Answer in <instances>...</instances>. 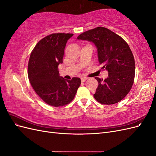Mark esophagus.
Returning a JSON list of instances; mask_svg holds the SVG:
<instances>
[{
	"label": "esophagus",
	"mask_w": 156,
	"mask_h": 156,
	"mask_svg": "<svg viewBox=\"0 0 156 156\" xmlns=\"http://www.w3.org/2000/svg\"><path fill=\"white\" fill-rule=\"evenodd\" d=\"M87 79H88V78L86 77H81V80L82 82H84Z\"/></svg>",
	"instance_id": "34e87169"
}]
</instances>
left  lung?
Instances as JSON below:
<instances>
[{"mask_svg":"<svg viewBox=\"0 0 156 156\" xmlns=\"http://www.w3.org/2000/svg\"><path fill=\"white\" fill-rule=\"evenodd\" d=\"M77 39L95 45L101 69L108 73L104 81L96 77L99 84L94 98L104 105L120 101L130 91L135 77V60L129 45L120 36L101 27L82 33Z\"/></svg>","mask_w":156,"mask_h":156,"instance_id":"8db88e82","label":"left lung"}]
</instances>
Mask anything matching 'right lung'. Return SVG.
Masks as SVG:
<instances>
[{"label":"right lung","mask_w":156,"mask_h":156,"mask_svg":"<svg viewBox=\"0 0 156 156\" xmlns=\"http://www.w3.org/2000/svg\"><path fill=\"white\" fill-rule=\"evenodd\" d=\"M73 34L56 33L44 37L32 51L28 76L36 93L47 104L60 107L72 101L81 83L79 77L66 80L58 70L63 62L64 49Z\"/></svg>","instance_id":"right-lung-1"}]
</instances>
